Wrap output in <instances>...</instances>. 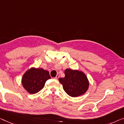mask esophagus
Segmentation results:
<instances>
[{"instance_id": "1", "label": "esophagus", "mask_w": 124, "mask_h": 124, "mask_svg": "<svg viewBox=\"0 0 124 124\" xmlns=\"http://www.w3.org/2000/svg\"><path fill=\"white\" fill-rule=\"evenodd\" d=\"M59 77H60V75H57L56 76L54 77V78H55V79H56V80H57V79H58Z\"/></svg>"}]
</instances>
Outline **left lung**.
Wrapping results in <instances>:
<instances>
[{
  "label": "left lung",
  "instance_id": "obj_1",
  "mask_svg": "<svg viewBox=\"0 0 124 124\" xmlns=\"http://www.w3.org/2000/svg\"><path fill=\"white\" fill-rule=\"evenodd\" d=\"M65 77L59 78L63 88L71 97H77L85 93L88 88L89 83L86 76L78 70L66 69Z\"/></svg>",
  "mask_w": 124,
  "mask_h": 124
}]
</instances>
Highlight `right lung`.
I'll return each mask as SVG.
<instances>
[{
    "instance_id": "right-lung-1",
    "label": "right lung",
    "mask_w": 124,
    "mask_h": 124,
    "mask_svg": "<svg viewBox=\"0 0 124 124\" xmlns=\"http://www.w3.org/2000/svg\"><path fill=\"white\" fill-rule=\"evenodd\" d=\"M51 78L49 72L42 68H32L24 74L22 82L24 88L31 94L40 91L46 81Z\"/></svg>"
}]
</instances>
